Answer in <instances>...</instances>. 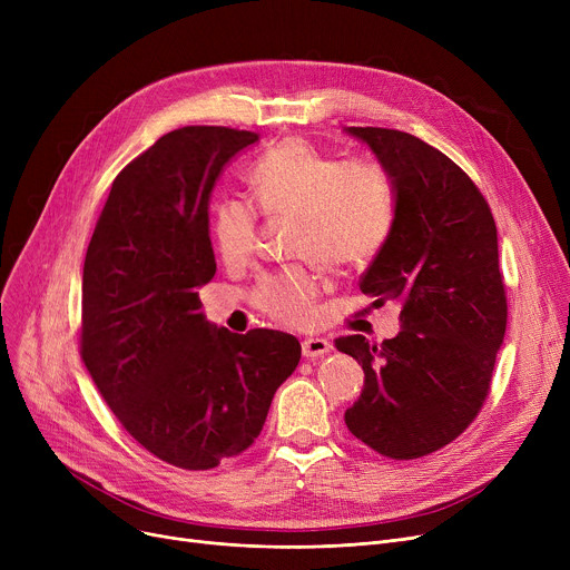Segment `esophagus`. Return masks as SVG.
I'll return each mask as SVG.
<instances>
[{
    "instance_id": "obj_1",
    "label": "esophagus",
    "mask_w": 570,
    "mask_h": 570,
    "mask_svg": "<svg viewBox=\"0 0 570 570\" xmlns=\"http://www.w3.org/2000/svg\"><path fill=\"white\" fill-rule=\"evenodd\" d=\"M333 351V344L327 340H321V337H307L303 342V355L307 357V361H314V357H323Z\"/></svg>"
}]
</instances>
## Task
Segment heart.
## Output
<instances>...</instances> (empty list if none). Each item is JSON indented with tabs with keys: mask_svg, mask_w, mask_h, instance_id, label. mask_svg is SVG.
<instances>
[{
	"mask_svg": "<svg viewBox=\"0 0 570 570\" xmlns=\"http://www.w3.org/2000/svg\"><path fill=\"white\" fill-rule=\"evenodd\" d=\"M249 185L265 215L297 219L293 252L337 275L370 267L397 222V189L379 164H346L303 138H286L261 155ZM258 213L249 200L224 198L213 213V239L224 263L245 265L256 247ZM318 275L288 265L265 275L254 305L284 325H305L314 316Z\"/></svg>",
	"mask_w": 570,
	"mask_h": 570,
	"instance_id": "obj_1",
	"label": "heart"
}]
</instances>
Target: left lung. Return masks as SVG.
I'll return each mask as SVG.
<instances>
[{"label":"left lung","instance_id":"1","mask_svg":"<svg viewBox=\"0 0 570 570\" xmlns=\"http://www.w3.org/2000/svg\"><path fill=\"white\" fill-rule=\"evenodd\" d=\"M397 189V222L361 291L400 301L402 331L370 344L335 342L363 365L365 387L346 409L353 436L391 460H415L455 441L481 411L505 335L497 224L473 179L411 134L348 127Z\"/></svg>","mask_w":570,"mask_h":570}]
</instances>
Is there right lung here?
Listing matches in <instances>:
<instances>
[{
    "instance_id": "obj_1",
    "label": "right lung",
    "mask_w": 570,
    "mask_h": 570,
    "mask_svg": "<svg viewBox=\"0 0 570 570\" xmlns=\"http://www.w3.org/2000/svg\"><path fill=\"white\" fill-rule=\"evenodd\" d=\"M256 140L226 127L161 136L115 177L85 254L82 363L145 451L189 471L247 451L301 363L293 335H235L196 293L217 273L209 191Z\"/></svg>"
}]
</instances>
